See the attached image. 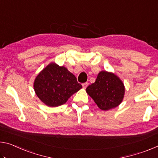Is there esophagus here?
Returning a JSON list of instances; mask_svg holds the SVG:
<instances>
[{
    "label": "esophagus",
    "instance_id": "esophagus-1",
    "mask_svg": "<svg viewBox=\"0 0 158 158\" xmlns=\"http://www.w3.org/2000/svg\"><path fill=\"white\" fill-rule=\"evenodd\" d=\"M82 86H83V88H84V89H86V87L88 86V83H87V82H86V83L82 84Z\"/></svg>",
    "mask_w": 158,
    "mask_h": 158
}]
</instances>
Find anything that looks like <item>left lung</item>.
<instances>
[{"label":"left lung","instance_id":"obj_1","mask_svg":"<svg viewBox=\"0 0 158 158\" xmlns=\"http://www.w3.org/2000/svg\"><path fill=\"white\" fill-rule=\"evenodd\" d=\"M86 92L100 109L108 110L121 103L124 98V86L116 75L102 71L98 74L96 81L87 87Z\"/></svg>","mask_w":158,"mask_h":158}]
</instances>
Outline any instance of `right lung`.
<instances>
[{
  "label": "right lung",
  "mask_w": 158,
  "mask_h": 158,
  "mask_svg": "<svg viewBox=\"0 0 158 158\" xmlns=\"http://www.w3.org/2000/svg\"><path fill=\"white\" fill-rule=\"evenodd\" d=\"M34 87L42 102L48 106L57 107L65 103L82 86L65 67L51 63L36 77Z\"/></svg>",
  "instance_id": "right-lung-1"
}]
</instances>
